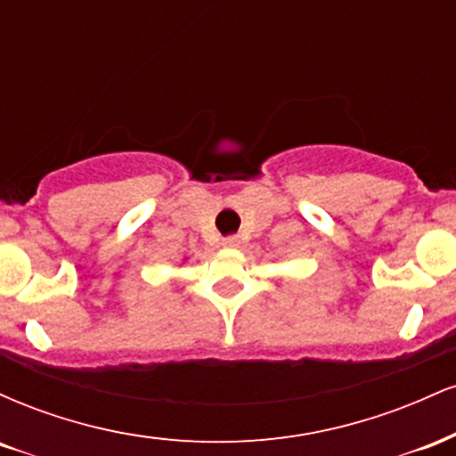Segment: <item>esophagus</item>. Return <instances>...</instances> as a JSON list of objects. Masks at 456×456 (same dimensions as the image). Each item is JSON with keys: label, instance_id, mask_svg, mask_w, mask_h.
<instances>
[{"label": "esophagus", "instance_id": "1", "mask_svg": "<svg viewBox=\"0 0 456 456\" xmlns=\"http://www.w3.org/2000/svg\"><path fill=\"white\" fill-rule=\"evenodd\" d=\"M223 246H227V248H235V246H240V238L238 235H227V238L223 240Z\"/></svg>", "mask_w": 456, "mask_h": 456}]
</instances>
